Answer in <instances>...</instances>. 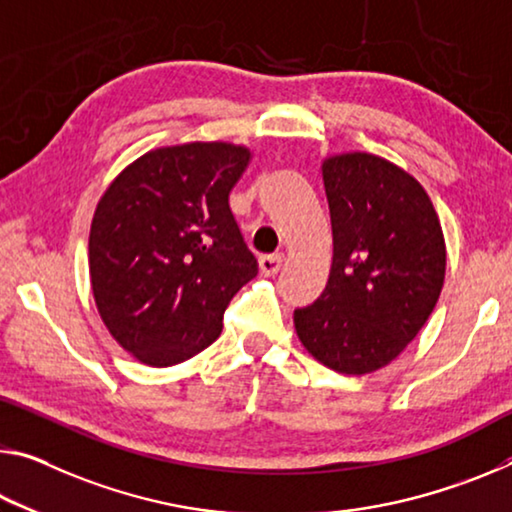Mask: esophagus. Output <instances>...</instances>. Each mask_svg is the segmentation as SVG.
<instances>
[{"instance_id":"esophagus-1","label":"esophagus","mask_w":512,"mask_h":512,"mask_svg":"<svg viewBox=\"0 0 512 512\" xmlns=\"http://www.w3.org/2000/svg\"><path fill=\"white\" fill-rule=\"evenodd\" d=\"M282 262H285V257H282V255H264V257H259V273L269 278V275H275V273L282 269Z\"/></svg>"}]
</instances>
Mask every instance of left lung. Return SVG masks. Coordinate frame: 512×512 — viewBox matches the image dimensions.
I'll use <instances>...</instances> for the list:
<instances>
[{"label": "left lung", "instance_id": "8db88e82", "mask_svg": "<svg viewBox=\"0 0 512 512\" xmlns=\"http://www.w3.org/2000/svg\"><path fill=\"white\" fill-rule=\"evenodd\" d=\"M332 223V266L319 300L294 312L316 362L364 376L399 358L424 328L444 285L446 243L415 177L378 154L321 161Z\"/></svg>", "mask_w": 512, "mask_h": 512}]
</instances>
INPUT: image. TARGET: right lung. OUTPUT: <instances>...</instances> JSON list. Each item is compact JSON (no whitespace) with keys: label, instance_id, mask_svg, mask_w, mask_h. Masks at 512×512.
<instances>
[{"label":"right lung","instance_id":"right-lung-1","mask_svg":"<svg viewBox=\"0 0 512 512\" xmlns=\"http://www.w3.org/2000/svg\"><path fill=\"white\" fill-rule=\"evenodd\" d=\"M253 152L227 141L164 145L97 202L88 273L100 319L141 364L173 367L216 342L230 298L257 275L230 212Z\"/></svg>","mask_w":512,"mask_h":512}]
</instances>
